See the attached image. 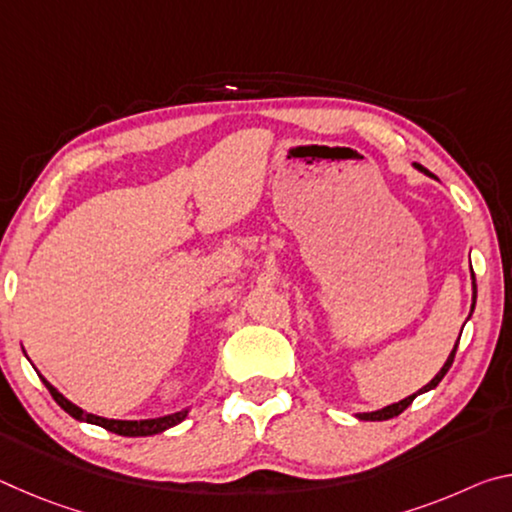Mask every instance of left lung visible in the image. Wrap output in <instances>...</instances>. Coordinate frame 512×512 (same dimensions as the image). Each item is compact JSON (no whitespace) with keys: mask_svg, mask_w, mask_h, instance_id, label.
Segmentation results:
<instances>
[{"mask_svg":"<svg viewBox=\"0 0 512 512\" xmlns=\"http://www.w3.org/2000/svg\"><path fill=\"white\" fill-rule=\"evenodd\" d=\"M413 167L418 169V171H422V173H429L427 169L420 167V164H413ZM470 268H472V264H470ZM474 305H476V280H474V271H472V309H470V316H472V311H474ZM470 316H467V320H470ZM463 327H465V325H463ZM461 332H463V329H461ZM458 339H461V336H458ZM456 348H458V343L454 345V350L449 352V357H447V361H445V366L438 370V375L433 377L427 386H422L418 393H413V395H409V397H404V400L395 402V404H388V406H384V409H379V411H370V413H354V418L366 420V422H381V420H391V418H395V415H400L404 409H409V406H411V402L415 400V397L422 395V393H429V391H433V388H436V386L440 384V381H443V377L447 375V370L452 368V363H454Z\"/></svg>","mask_w":512,"mask_h":512,"instance_id":"8db88e82","label":"left lung"}]
</instances>
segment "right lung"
I'll return each instance as SVG.
<instances>
[{
	"mask_svg": "<svg viewBox=\"0 0 512 512\" xmlns=\"http://www.w3.org/2000/svg\"><path fill=\"white\" fill-rule=\"evenodd\" d=\"M40 379H42V384L49 388L51 397H54V400L58 402L60 409L72 415L74 420L88 422V424H97V427H103V429H108L112 433H117V436H128V438L155 436V433H162V431H167L171 427H176V424L183 422L187 415H189V409H185V411L169 413V415H162V418H149V420H112V418H101V415H94V413L83 411L81 406H76L74 402H69L67 397L60 393L54 384H49V381L42 377V375H40Z\"/></svg>",
	"mask_w": 512,
	"mask_h": 512,
	"instance_id": "1",
	"label": "right lung"
}]
</instances>
